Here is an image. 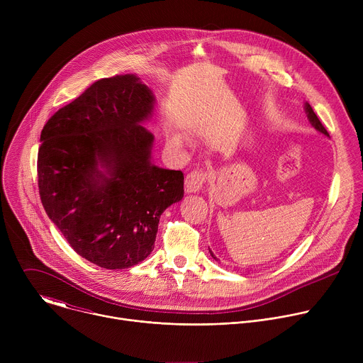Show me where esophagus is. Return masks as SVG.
<instances>
[{
    "mask_svg": "<svg viewBox=\"0 0 363 363\" xmlns=\"http://www.w3.org/2000/svg\"><path fill=\"white\" fill-rule=\"evenodd\" d=\"M205 181H206V172L201 171V169H196V171H192L186 175L185 186L189 192H198L199 189H202Z\"/></svg>",
    "mask_w": 363,
    "mask_h": 363,
    "instance_id": "1",
    "label": "esophagus"
}]
</instances>
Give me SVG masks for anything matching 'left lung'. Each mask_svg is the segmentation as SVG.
I'll return each instance as SVG.
<instances>
[{
    "label": "left lung",
    "instance_id": "1",
    "mask_svg": "<svg viewBox=\"0 0 363 363\" xmlns=\"http://www.w3.org/2000/svg\"><path fill=\"white\" fill-rule=\"evenodd\" d=\"M306 113H307V118H308V121H310V123H312V126L316 129V130H319L320 133H323V135H326V136H329V133H328V130L325 129V126L322 125V122L319 121V118L316 116V113L313 112V109H312V106H310L308 105V103H306ZM211 252V251H210ZM211 255L214 257V254L211 252ZM216 258V257H214ZM216 260H217V258H216Z\"/></svg>",
    "mask_w": 363,
    "mask_h": 363
}]
</instances>
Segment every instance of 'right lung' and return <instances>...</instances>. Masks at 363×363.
Returning a JSON list of instances; mask_svg holds the SVG:
<instances>
[{
	"instance_id": "1",
	"label": "right lung",
	"mask_w": 363,
	"mask_h": 363,
	"mask_svg": "<svg viewBox=\"0 0 363 363\" xmlns=\"http://www.w3.org/2000/svg\"><path fill=\"white\" fill-rule=\"evenodd\" d=\"M153 103L135 74L101 79L41 130L37 175L44 210L70 247L103 269L143 262L162 213L184 196V174L150 162L153 135L140 123Z\"/></svg>"
}]
</instances>
